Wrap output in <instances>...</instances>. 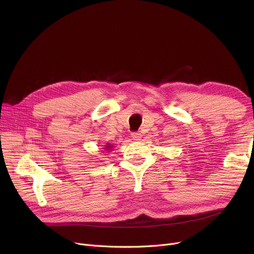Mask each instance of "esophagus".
Listing matches in <instances>:
<instances>
[{"instance_id": "obj_1", "label": "esophagus", "mask_w": 254, "mask_h": 254, "mask_svg": "<svg viewBox=\"0 0 254 254\" xmlns=\"http://www.w3.org/2000/svg\"><path fill=\"white\" fill-rule=\"evenodd\" d=\"M131 138H132V140H135V141H139V140H141V138H142V135L140 134L139 131H135V132H131Z\"/></svg>"}]
</instances>
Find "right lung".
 Wrapping results in <instances>:
<instances>
[{
  "label": "right lung",
  "mask_w": 254,
  "mask_h": 254,
  "mask_svg": "<svg viewBox=\"0 0 254 254\" xmlns=\"http://www.w3.org/2000/svg\"><path fill=\"white\" fill-rule=\"evenodd\" d=\"M106 146H107V148H105V149H107V150H109L108 149V148H111V146H110V145H109V144H108V145H106Z\"/></svg>",
  "instance_id": "add662e5"
}]
</instances>
